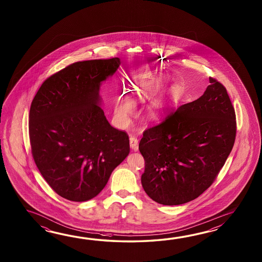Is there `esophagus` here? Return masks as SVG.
<instances>
[{
    "mask_svg": "<svg viewBox=\"0 0 262 262\" xmlns=\"http://www.w3.org/2000/svg\"><path fill=\"white\" fill-rule=\"evenodd\" d=\"M129 141H130L131 149L134 150H138V149H139V140H138V139L135 138V137H130Z\"/></svg>",
    "mask_w": 262,
    "mask_h": 262,
    "instance_id": "1",
    "label": "esophagus"
}]
</instances>
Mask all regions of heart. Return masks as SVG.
Instances as JSON below:
<instances>
[{"instance_id": "obj_1", "label": "heart", "mask_w": 262, "mask_h": 262, "mask_svg": "<svg viewBox=\"0 0 262 262\" xmlns=\"http://www.w3.org/2000/svg\"><path fill=\"white\" fill-rule=\"evenodd\" d=\"M130 91L135 93L136 98L138 100H145L149 97V94L146 89H139V87H133L132 89H130ZM134 108H135V105L130 99L120 98V99H118L117 103H116L115 112H116L118 117H120L121 119H125L129 114H131L134 112Z\"/></svg>"}]
</instances>
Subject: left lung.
I'll return each mask as SVG.
<instances>
[{
	"label": "left lung",
	"instance_id": "obj_1",
	"mask_svg": "<svg viewBox=\"0 0 262 262\" xmlns=\"http://www.w3.org/2000/svg\"><path fill=\"white\" fill-rule=\"evenodd\" d=\"M196 100L167 113L143 132L141 184L152 201L180 205L208 189L233 148L236 115L227 89L215 78Z\"/></svg>",
	"mask_w": 262,
	"mask_h": 262
}]
</instances>
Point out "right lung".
<instances>
[{"instance_id": "obj_1", "label": "right lung", "mask_w": 262, "mask_h": 262, "mask_svg": "<svg viewBox=\"0 0 262 262\" xmlns=\"http://www.w3.org/2000/svg\"><path fill=\"white\" fill-rule=\"evenodd\" d=\"M119 58L77 61L41 85L29 115L36 167L50 187L68 201H89L106 186L128 156V135L112 127L101 108L102 81Z\"/></svg>"}]
</instances>
